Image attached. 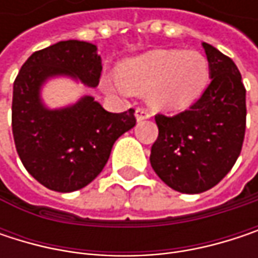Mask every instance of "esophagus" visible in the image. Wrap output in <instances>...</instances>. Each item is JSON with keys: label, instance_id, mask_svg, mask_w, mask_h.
I'll use <instances>...</instances> for the list:
<instances>
[{"label": "esophagus", "instance_id": "1", "mask_svg": "<svg viewBox=\"0 0 258 258\" xmlns=\"http://www.w3.org/2000/svg\"><path fill=\"white\" fill-rule=\"evenodd\" d=\"M149 118H151V112H148L146 109L139 107V109L136 110V119H137V122L145 121V119H149Z\"/></svg>", "mask_w": 258, "mask_h": 258}]
</instances>
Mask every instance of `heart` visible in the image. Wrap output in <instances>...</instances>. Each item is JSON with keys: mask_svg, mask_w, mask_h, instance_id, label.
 Returning a JSON list of instances; mask_svg holds the SVG:
<instances>
[{"mask_svg": "<svg viewBox=\"0 0 258 258\" xmlns=\"http://www.w3.org/2000/svg\"><path fill=\"white\" fill-rule=\"evenodd\" d=\"M119 78L110 80L118 91H146L149 101L164 110L191 106L203 92L209 66L196 50H154L125 61L119 67Z\"/></svg>", "mask_w": 258, "mask_h": 258, "instance_id": "b5f03b06", "label": "heart"}]
</instances>
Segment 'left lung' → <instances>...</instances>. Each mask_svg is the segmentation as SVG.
<instances>
[{"instance_id": "8db88e82", "label": "left lung", "mask_w": 258, "mask_h": 258, "mask_svg": "<svg viewBox=\"0 0 258 258\" xmlns=\"http://www.w3.org/2000/svg\"><path fill=\"white\" fill-rule=\"evenodd\" d=\"M211 83L202 97L175 116L157 115L158 137L151 166L175 191L199 194L211 189L234 166L245 136V88L229 56L202 43Z\"/></svg>"}]
</instances>
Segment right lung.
<instances>
[{"label":"right lung","instance_id":"right-lung-1","mask_svg":"<svg viewBox=\"0 0 258 258\" xmlns=\"http://www.w3.org/2000/svg\"><path fill=\"white\" fill-rule=\"evenodd\" d=\"M101 56L88 41H58L34 52L13 85L12 128L16 151L28 173L58 192H72L95 179L106 166L113 143L136 125L134 110L110 113L91 95L50 109L43 86L69 78L95 88Z\"/></svg>","mask_w":258,"mask_h":258}]
</instances>
